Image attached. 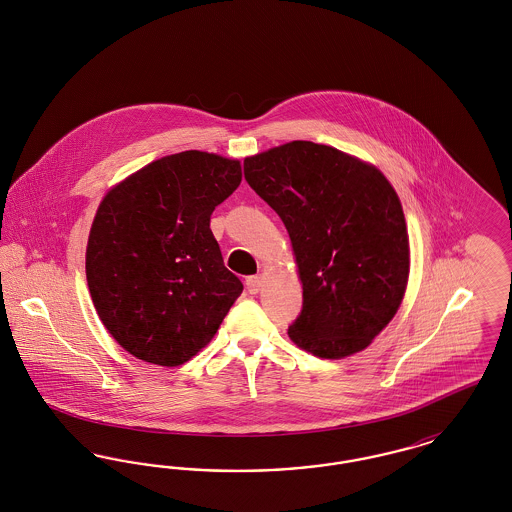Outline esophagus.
<instances>
[{
    "instance_id": "34e87169",
    "label": "esophagus",
    "mask_w": 512,
    "mask_h": 512,
    "mask_svg": "<svg viewBox=\"0 0 512 512\" xmlns=\"http://www.w3.org/2000/svg\"><path fill=\"white\" fill-rule=\"evenodd\" d=\"M245 286H247V292L259 293L261 292V286H263V280H261V276H247Z\"/></svg>"
}]
</instances>
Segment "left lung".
<instances>
[{"label":"left lung","instance_id":"left-lung-1","mask_svg":"<svg viewBox=\"0 0 512 512\" xmlns=\"http://www.w3.org/2000/svg\"><path fill=\"white\" fill-rule=\"evenodd\" d=\"M244 174L292 240L303 282L293 343L322 359L363 351L397 313L409 278L405 215L386 176L301 140L247 157Z\"/></svg>","mask_w":512,"mask_h":512}]
</instances>
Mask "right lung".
I'll return each mask as SVG.
<instances>
[{"label": "right lung", "mask_w": 512, "mask_h": 512, "mask_svg": "<svg viewBox=\"0 0 512 512\" xmlns=\"http://www.w3.org/2000/svg\"><path fill=\"white\" fill-rule=\"evenodd\" d=\"M240 182V161L192 149L149 163L101 201L86 278L101 322L130 355L184 365L217 334L244 284L209 224Z\"/></svg>", "instance_id": "obj_1"}]
</instances>
